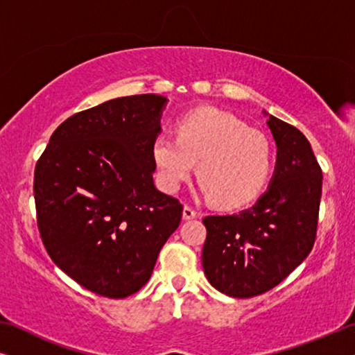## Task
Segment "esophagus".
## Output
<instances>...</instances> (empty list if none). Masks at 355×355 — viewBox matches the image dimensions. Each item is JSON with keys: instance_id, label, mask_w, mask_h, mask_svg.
Wrapping results in <instances>:
<instances>
[{"instance_id": "1", "label": "esophagus", "mask_w": 355, "mask_h": 355, "mask_svg": "<svg viewBox=\"0 0 355 355\" xmlns=\"http://www.w3.org/2000/svg\"><path fill=\"white\" fill-rule=\"evenodd\" d=\"M182 218H184V220H193V218H197V211L193 210L192 207L186 205V207H184V210H182Z\"/></svg>"}]
</instances>
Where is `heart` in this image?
Listing matches in <instances>:
<instances>
[{
    "mask_svg": "<svg viewBox=\"0 0 355 355\" xmlns=\"http://www.w3.org/2000/svg\"><path fill=\"white\" fill-rule=\"evenodd\" d=\"M158 179L166 191H178L196 169L203 192L221 207L254 200L268 182L273 148L268 137L234 114L198 108L184 114L176 135L166 130L152 142Z\"/></svg>",
    "mask_w": 355,
    "mask_h": 355,
    "instance_id": "1",
    "label": "heart"
}]
</instances>
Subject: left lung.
I'll list each match as a JSON object with an SVG mask.
<instances>
[{
    "label": "left lung",
    "instance_id": "1",
    "mask_svg": "<svg viewBox=\"0 0 355 355\" xmlns=\"http://www.w3.org/2000/svg\"><path fill=\"white\" fill-rule=\"evenodd\" d=\"M266 124L278 147L268 191L247 210L203 218V271L231 297L273 289L307 259L317 239L322 168L299 129L275 116Z\"/></svg>",
    "mask_w": 355,
    "mask_h": 355
}]
</instances>
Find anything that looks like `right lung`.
Masks as SVG:
<instances>
[{
  "label": "right lung",
  "mask_w": 355,
  "mask_h": 355,
  "mask_svg": "<svg viewBox=\"0 0 355 355\" xmlns=\"http://www.w3.org/2000/svg\"><path fill=\"white\" fill-rule=\"evenodd\" d=\"M166 98L121 96L72 114L33 174L37 225L51 260L110 299L147 284L182 205L153 184L152 142Z\"/></svg>",
  "instance_id": "right-lung-1"
}]
</instances>
